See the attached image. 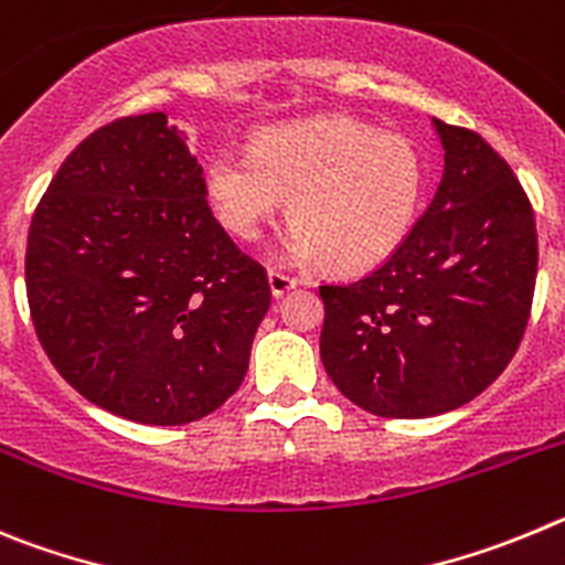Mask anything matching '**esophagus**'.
I'll return each instance as SVG.
<instances>
[{
    "label": "esophagus",
    "instance_id": "1",
    "mask_svg": "<svg viewBox=\"0 0 565 565\" xmlns=\"http://www.w3.org/2000/svg\"><path fill=\"white\" fill-rule=\"evenodd\" d=\"M267 281H270V289H273V295H276V298H281V295H287L289 289L298 287V278L287 276V273H281V270L267 273Z\"/></svg>",
    "mask_w": 565,
    "mask_h": 565
}]
</instances>
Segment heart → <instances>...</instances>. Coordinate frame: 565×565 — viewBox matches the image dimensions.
<instances>
[{
	"mask_svg": "<svg viewBox=\"0 0 565 565\" xmlns=\"http://www.w3.org/2000/svg\"><path fill=\"white\" fill-rule=\"evenodd\" d=\"M425 177V157L411 137L332 115L258 131L253 151H216L202 185L213 216L238 242H256L292 196L284 256L365 273L411 236Z\"/></svg>",
	"mask_w": 565,
	"mask_h": 565,
	"instance_id": "heart-1",
	"label": "heart"
}]
</instances>
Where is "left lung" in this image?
<instances>
[{
    "label": "left lung",
    "instance_id": "left-lung-1",
    "mask_svg": "<svg viewBox=\"0 0 565 565\" xmlns=\"http://www.w3.org/2000/svg\"><path fill=\"white\" fill-rule=\"evenodd\" d=\"M430 124L445 174L425 216L383 267L320 287L323 369L385 419L476 399L515 354L535 292V213L521 182L481 135Z\"/></svg>",
    "mask_w": 565,
    "mask_h": 565
}]
</instances>
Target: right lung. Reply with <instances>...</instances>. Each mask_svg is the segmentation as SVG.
Wrapping results in <instances>:
<instances>
[{
    "label": "right lung",
    "instance_id": "add662e5",
    "mask_svg": "<svg viewBox=\"0 0 565 565\" xmlns=\"http://www.w3.org/2000/svg\"><path fill=\"white\" fill-rule=\"evenodd\" d=\"M24 284L61 377L143 425L236 394L270 309L267 273L213 220L166 111L100 126L64 160L30 222Z\"/></svg>",
    "mask_w": 565,
    "mask_h": 565
}]
</instances>
